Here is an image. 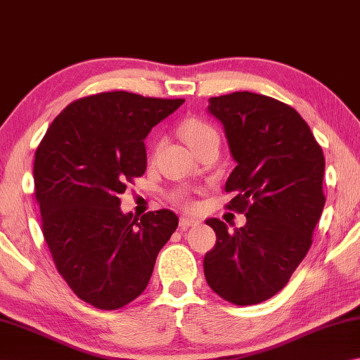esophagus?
Here are the masks:
<instances>
[{"mask_svg":"<svg viewBox=\"0 0 360 360\" xmlns=\"http://www.w3.org/2000/svg\"><path fill=\"white\" fill-rule=\"evenodd\" d=\"M196 224H199L196 218H191V217H181L180 218V228L181 229H188V228H191V226H196Z\"/></svg>","mask_w":360,"mask_h":360,"instance_id":"1","label":"esophagus"}]
</instances>
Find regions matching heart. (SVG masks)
Wrapping results in <instances>:
<instances>
[{"label": "heart", "mask_w": 360, "mask_h": 360, "mask_svg": "<svg viewBox=\"0 0 360 360\" xmlns=\"http://www.w3.org/2000/svg\"><path fill=\"white\" fill-rule=\"evenodd\" d=\"M180 136L186 142L188 147L194 150L199 147L200 143H204L210 139H218V132L213 128L210 123H207L205 120H200L196 117L185 118L180 124Z\"/></svg>", "instance_id": "1"}]
</instances>
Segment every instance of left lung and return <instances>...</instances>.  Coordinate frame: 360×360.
Returning <instances> with one entry per match:
<instances>
[{"label": "left lung", "mask_w": 360, "mask_h": 360, "mask_svg": "<svg viewBox=\"0 0 360 360\" xmlns=\"http://www.w3.org/2000/svg\"><path fill=\"white\" fill-rule=\"evenodd\" d=\"M209 101L237 162L224 185L236 193L226 209L245 213L247 224L229 232L207 219L217 243L204 275L231 304H261L288 285L313 243L326 204L323 148L299 112L278 99L236 91Z\"/></svg>", "instance_id": "left-lung-1"}]
</instances>
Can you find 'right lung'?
I'll return each instance as SVG.
<instances>
[{
  "label": "right lung",
  "instance_id": "1",
  "mask_svg": "<svg viewBox=\"0 0 360 360\" xmlns=\"http://www.w3.org/2000/svg\"><path fill=\"white\" fill-rule=\"evenodd\" d=\"M185 99L105 91L63 109L34 153L42 234L72 292L99 310H118L147 288L156 256L179 226L161 209L139 219L120 194L147 169L145 137Z\"/></svg>",
  "mask_w": 360,
  "mask_h": 360
}]
</instances>
